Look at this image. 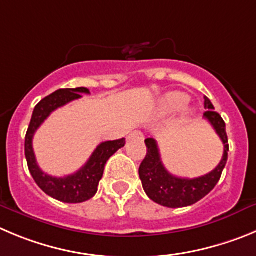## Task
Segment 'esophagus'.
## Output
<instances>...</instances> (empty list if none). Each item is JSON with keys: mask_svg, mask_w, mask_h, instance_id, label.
<instances>
[{"mask_svg": "<svg viewBox=\"0 0 256 256\" xmlns=\"http://www.w3.org/2000/svg\"><path fill=\"white\" fill-rule=\"evenodd\" d=\"M133 138H137V140H144V134H142V132H140V130H134V132H132L130 134V137H128V140H133Z\"/></svg>", "mask_w": 256, "mask_h": 256, "instance_id": "esophagus-1", "label": "esophagus"}]
</instances>
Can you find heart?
Instances as JSON below:
<instances>
[{"label": "heart", "mask_w": 256, "mask_h": 256, "mask_svg": "<svg viewBox=\"0 0 256 256\" xmlns=\"http://www.w3.org/2000/svg\"><path fill=\"white\" fill-rule=\"evenodd\" d=\"M188 102V96L182 92H168L161 99L158 104V112L161 114H171V112H176L180 108L184 106Z\"/></svg>", "instance_id": "obj_1"}]
</instances>
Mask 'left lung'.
I'll return each instance as SVG.
<instances>
[{"mask_svg":"<svg viewBox=\"0 0 256 256\" xmlns=\"http://www.w3.org/2000/svg\"><path fill=\"white\" fill-rule=\"evenodd\" d=\"M204 119L210 123L213 130L221 138L224 144V156L218 166L210 174L203 176L188 179L171 175L161 161L160 150L154 138L144 140L147 154L140 166V179L144 192L150 199L168 208H182L192 206L204 198L220 182L228 158V138L226 133V124L210 100L204 96Z\"/></svg>","mask_w":256,"mask_h":256,"instance_id":"obj_1","label":"left lung"}]
</instances>
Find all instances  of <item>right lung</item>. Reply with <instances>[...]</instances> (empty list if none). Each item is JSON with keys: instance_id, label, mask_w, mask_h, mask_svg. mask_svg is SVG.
<instances>
[{"instance_id": "1", "label": "right lung", "mask_w": 256, "mask_h": 256, "mask_svg": "<svg viewBox=\"0 0 256 256\" xmlns=\"http://www.w3.org/2000/svg\"><path fill=\"white\" fill-rule=\"evenodd\" d=\"M81 94H90V91L86 88H60L44 98L35 106L25 136V157L32 179L44 193L64 203H82L92 198L98 192L106 161L126 144V138L102 142L96 147L85 166H82L77 172L68 176H50L40 170L32 150V137L35 132L50 116L52 112L82 98Z\"/></svg>"}]
</instances>
